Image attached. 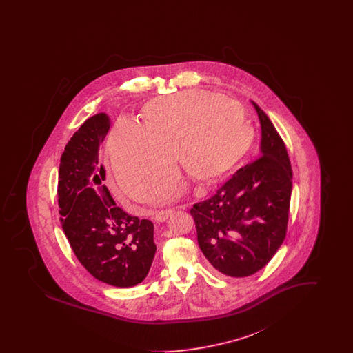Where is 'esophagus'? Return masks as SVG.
<instances>
[{
	"instance_id": "1",
	"label": "esophagus",
	"mask_w": 353,
	"mask_h": 353,
	"mask_svg": "<svg viewBox=\"0 0 353 353\" xmlns=\"http://www.w3.org/2000/svg\"><path fill=\"white\" fill-rule=\"evenodd\" d=\"M173 213V210L172 209H168V210H161V212H156L154 213V216H153V219H156L157 222H165L167 219H169V216Z\"/></svg>"
}]
</instances>
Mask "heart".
Wrapping results in <instances>:
<instances>
[{
	"label": "heart",
	"mask_w": 353,
	"mask_h": 353,
	"mask_svg": "<svg viewBox=\"0 0 353 353\" xmlns=\"http://www.w3.org/2000/svg\"><path fill=\"white\" fill-rule=\"evenodd\" d=\"M144 125L121 119L108 137V151L120 188L136 200L181 168L199 181L229 173L249 152L254 131L242 105L206 90L154 98L143 108ZM179 185L153 190L152 202L168 201Z\"/></svg>",
	"instance_id": "obj_1"
}]
</instances>
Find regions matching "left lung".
Masks as SVG:
<instances>
[{"label": "left lung", "instance_id": "obj_1", "mask_svg": "<svg viewBox=\"0 0 353 353\" xmlns=\"http://www.w3.org/2000/svg\"><path fill=\"white\" fill-rule=\"evenodd\" d=\"M261 124L259 156L190 209L199 246L221 274L243 278L263 269L283 243L292 192L285 143L252 101Z\"/></svg>", "mask_w": 353, "mask_h": 353}]
</instances>
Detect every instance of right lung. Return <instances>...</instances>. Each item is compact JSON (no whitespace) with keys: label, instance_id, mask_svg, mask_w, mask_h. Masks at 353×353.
Returning a JSON list of instances; mask_svg holds the SVG:
<instances>
[{"label":"right lung","instance_id":"1","mask_svg":"<svg viewBox=\"0 0 353 353\" xmlns=\"http://www.w3.org/2000/svg\"><path fill=\"white\" fill-rule=\"evenodd\" d=\"M110 127L108 115L101 112L68 140L59 164V214L72 252L92 276L107 285L134 287L151 269L154 226L125 213L104 185L99 147Z\"/></svg>","mask_w":353,"mask_h":353}]
</instances>
